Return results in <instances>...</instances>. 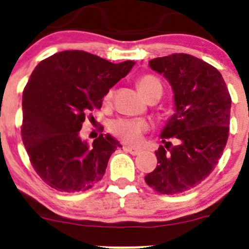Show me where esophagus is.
Instances as JSON below:
<instances>
[{"label": "esophagus", "mask_w": 249, "mask_h": 249, "mask_svg": "<svg viewBox=\"0 0 249 249\" xmlns=\"http://www.w3.org/2000/svg\"><path fill=\"white\" fill-rule=\"evenodd\" d=\"M123 149H124L125 152L130 153V154H131V155H137V154H140V153H141V149H140V148H135V147H127V145H125V147L123 148Z\"/></svg>", "instance_id": "esophagus-1"}]
</instances>
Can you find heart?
<instances>
[{"instance_id":"1","label":"heart","mask_w":249,"mask_h":249,"mask_svg":"<svg viewBox=\"0 0 249 249\" xmlns=\"http://www.w3.org/2000/svg\"><path fill=\"white\" fill-rule=\"evenodd\" d=\"M137 87L145 99L154 94H162V84L157 77L145 74L137 79ZM113 97V90L109 89L104 97L105 102H109ZM148 129V123L134 118H119L110 123L109 131L126 144H136L140 142L143 132Z\"/></svg>"}]
</instances>
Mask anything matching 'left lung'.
<instances>
[{
    "mask_svg": "<svg viewBox=\"0 0 249 249\" xmlns=\"http://www.w3.org/2000/svg\"><path fill=\"white\" fill-rule=\"evenodd\" d=\"M149 66L171 84L176 113L160 135L165 145L155 152L157 167L144 180L160 194H179L200 184L223 155L231 97L220 72L193 55L157 57Z\"/></svg>",
    "mask_w": 249,
    "mask_h": 249,
    "instance_id": "obj_1",
    "label": "left lung"
}]
</instances>
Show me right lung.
I'll return each mask as SVG.
<instances>
[{
    "instance_id": "right-lung-1",
    "label": "right lung",
    "mask_w": 249,
    "mask_h": 249,
    "mask_svg": "<svg viewBox=\"0 0 249 249\" xmlns=\"http://www.w3.org/2000/svg\"><path fill=\"white\" fill-rule=\"evenodd\" d=\"M134 65L65 50L35 67L22 92L21 139L35 171L48 185L85 192L104 177L109 157L122 145L108 134H100L89 145L79 131L88 113L101 108L106 92Z\"/></svg>"
}]
</instances>
